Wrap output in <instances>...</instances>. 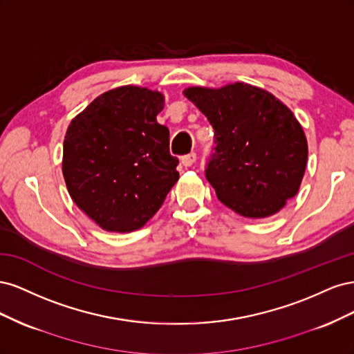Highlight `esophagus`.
Returning <instances> with one entry per match:
<instances>
[{"instance_id": "obj_1", "label": "esophagus", "mask_w": 354, "mask_h": 354, "mask_svg": "<svg viewBox=\"0 0 354 354\" xmlns=\"http://www.w3.org/2000/svg\"><path fill=\"white\" fill-rule=\"evenodd\" d=\"M195 160H196V153H195V152H192V153H189V155L181 156V164H183L186 168L194 165Z\"/></svg>"}]
</instances>
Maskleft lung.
Wrapping results in <instances>:
<instances>
[{"label": "left lung", "mask_w": 354, "mask_h": 354, "mask_svg": "<svg viewBox=\"0 0 354 354\" xmlns=\"http://www.w3.org/2000/svg\"><path fill=\"white\" fill-rule=\"evenodd\" d=\"M186 97L214 128L205 176L217 198L246 218H266L294 198L307 165V138L291 109L245 82L189 87Z\"/></svg>", "instance_id": "obj_1"}]
</instances>
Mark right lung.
<instances>
[{"label":"right lung","instance_id":"obj_1","mask_svg":"<svg viewBox=\"0 0 354 354\" xmlns=\"http://www.w3.org/2000/svg\"><path fill=\"white\" fill-rule=\"evenodd\" d=\"M162 93L122 85L71 121L62 171L72 201L106 232L143 227L177 180L169 131L156 121Z\"/></svg>","mask_w":354,"mask_h":354}]
</instances>
